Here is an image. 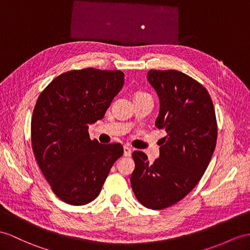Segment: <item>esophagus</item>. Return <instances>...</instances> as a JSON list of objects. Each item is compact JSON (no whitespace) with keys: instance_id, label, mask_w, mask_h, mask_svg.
<instances>
[{"instance_id":"obj_1","label":"esophagus","mask_w":250,"mask_h":250,"mask_svg":"<svg viewBox=\"0 0 250 250\" xmlns=\"http://www.w3.org/2000/svg\"><path fill=\"white\" fill-rule=\"evenodd\" d=\"M124 156L125 157L131 156V148L128 147V146H124Z\"/></svg>"}]
</instances>
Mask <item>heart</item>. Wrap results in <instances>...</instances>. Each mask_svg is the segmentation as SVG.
<instances>
[{
  "instance_id": "obj_1",
  "label": "heart",
  "mask_w": 250,
  "mask_h": 250,
  "mask_svg": "<svg viewBox=\"0 0 250 250\" xmlns=\"http://www.w3.org/2000/svg\"><path fill=\"white\" fill-rule=\"evenodd\" d=\"M138 95H140V94H138Z\"/></svg>"
}]
</instances>
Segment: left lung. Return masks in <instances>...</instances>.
<instances>
[{
  "label": "left lung",
  "mask_w": 250,
  "mask_h": 250,
  "mask_svg": "<svg viewBox=\"0 0 250 250\" xmlns=\"http://www.w3.org/2000/svg\"><path fill=\"white\" fill-rule=\"evenodd\" d=\"M147 81L160 102L156 127L167 136L153 163L133 151L130 184L144 207L161 210L186 197L206 172L216 145V118L208 91L185 73L150 70Z\"/></svg>",
  "instance_id": "obj_1"
}]
</instances>
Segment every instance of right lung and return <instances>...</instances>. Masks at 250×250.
I'll list each match as a JSON object with an SVG mask.
<instances>
[{
	"mask_svg": "<svg viewBox=\"0 0 250 250\" xmlns=\"http://www.w3.org/2000/svg\"><path fill=\"white\" fill-rule=\"evenodd\" d=\"M123 84L119 70H74L53 79L38 97L32 119L34 155L54 193L66 204L94 200L123 155L120 143L101 144L88 132Z\"/></svg>",
	"mask_w": 250,
	"mask_h": 250,
	"instance_id": "1",
	"label": "right lung"
}]
</instances>
